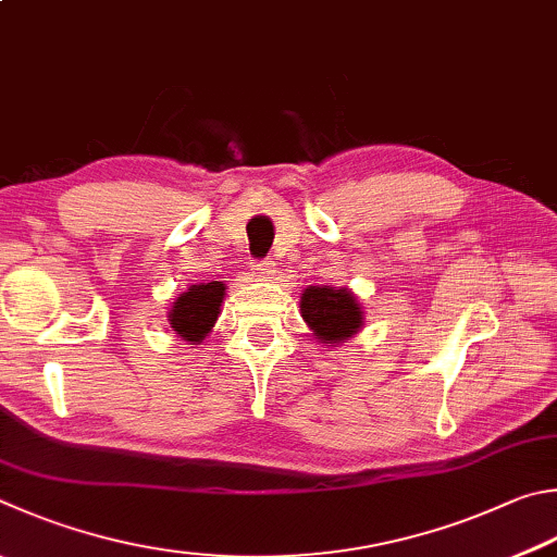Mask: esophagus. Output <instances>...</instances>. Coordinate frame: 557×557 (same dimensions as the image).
<instances>
[{
	"mask_svg": "<svg viewBox=\"0 0 557 557\" xmlns=\"http://www.w3.org/2000/svg\"><path fill=\"white\" fill-rule=\"evenodd\" d=\"M250 270H252V275L260 277V280H272V275H275V262L258 260V262H252Z\"/></svg>",
	"mask_w": 557,
	"mask_h": 557,
	"instance_id": "obj_1",
	"label": "esophagus"
}]
</instances>
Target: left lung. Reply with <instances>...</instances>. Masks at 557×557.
<instances>
[{
  "instance_id": "8db88e82",
  "label": "left lung",
  "mask_w": 557,
  "mask_h": 557,
  "mask_svg": "<svg viewBox=\"0 0 557 557\" xmlns=\"http://www.w3.org/2000/svg\"><path fill=\"white\" fill-rule=\"evenodd\" d=\"M301 319L321 343H346L362 329V307L348 287H307L301 295Z\"/></svg>"
}]
</instances>
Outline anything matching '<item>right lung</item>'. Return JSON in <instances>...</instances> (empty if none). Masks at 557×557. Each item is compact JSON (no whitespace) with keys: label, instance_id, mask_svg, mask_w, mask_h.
<instances>
[{"label":"right lung","instance_id":"1","mask_svg":"<svg viewBox=\"0 0 557 557\" xmlns=\"http://www.w3.org/2000/svg\"><path fill=\"white\" fill-rule=\"evenodd\" d=\"M226 287L224 282H199L173 301V309L168 311L170 329L189 346H199L207 338V333L214 329L221 313Z\"/></svg>","mask_w":557,"mask_h":557}]
</instances>
